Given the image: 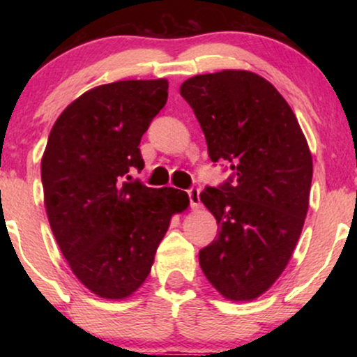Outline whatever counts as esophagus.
I'll use <instances>...</instances> for the list:
<instances>
[{
  "label": "esophagus",
  "instance_id": "34e87169",
  "mask_svg": "<svg viewBox=\"0 0 357 357\" xmlns=\"http://www.w3.org/2000/svg\"><path fill=\"white\" fill-rule=\"evenodd\" d=\"M188 198H190V208L192 209H198L199 208V190L198 188H192L188 190Z\"/></svg>",
  "mask_w": 357,
  "mask_h": 357
}]
</instances>
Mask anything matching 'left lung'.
<instances>
[{"instance_id": "1", "label": "left lung", "mask_w": 357, "mask_h": 357, "mask_svg": "<svg viewBox=\"0 0 357 357\" xmlns=\"http://www.w3.org/2000/svg\"><path fill=\"white\" fill-rule=\"evenodd\" d=\"M202 126L213 162L234 177L206 187L202 203L218 237L199 266L224 299L255 301L289 263L309 209L312 154L299 121L275 86L257 73L222 70L180 86Z\"/></svg>"}]
</instances>
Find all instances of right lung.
I'll return each instance as SVG.
<instances>
[{
  "label": "right lung",
  "mask_w": 357,
  "mask_h": 357,
  "mask_svg": "<svg viewBox=\"0 0 357 357\" xmlns=\"http://www.w3.org/2000/svg\"><path fill=\"white\" fill-rule=\"evenodd\" d=\"M167 79L102 84L73 100L48 136L42 185L48 222L73 275L92 294L128 299L143 286L188 195L126 182L139 141L169 96Z\"/></svg>",
  "instance_id": "add662e5"
}]
</instances>
